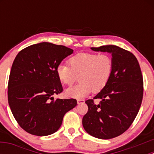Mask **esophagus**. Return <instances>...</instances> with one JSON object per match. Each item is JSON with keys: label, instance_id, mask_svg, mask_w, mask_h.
I'll list each match as a JSON object with an SVG mask.
<instances>
[{"label": "esophagus", "instance_id": "34e87169", "mask_svg": "<svg viewBox=\"0 0 154 154\" xmlns=\"http://www.w3.org/2000/svg\"><path fill=\"white\" fill-rule=\"evenodd\" d=\"M85 103V100H82V99H78L77 100V104L79 105V104H82V103Z\"/></svg>", "mask_w": 154, "mask_h": 154}]
</instances>
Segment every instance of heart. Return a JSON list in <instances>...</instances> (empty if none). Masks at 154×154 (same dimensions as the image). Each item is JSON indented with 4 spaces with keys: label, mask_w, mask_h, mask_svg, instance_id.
I'll return each mask as SVG.
<instances>
[{
    "label": "heart",
    "mask_w": 154,
    "mask_h": 154,
    "mask_svg": "<svg viewBox=\"0 0 154 154\" xmlns=\"http://www.w3.org/2000/svg\"><path fill=\"white\" fill-rule=\"evenodd\" d=\"M69 64L59 63L56 73L60 82L71 85L78 76L79 83L65 91L69 98L82 99L93 91H103L110 81L114 70V61L108 54L79 53L70 58Z\"/></svg>",
    "instance_id": "b5f03b06"
}]
</instances>
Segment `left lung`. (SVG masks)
Wrapping results in <instances>:
<instances>
[{
    "mask_svg": "<svg viewBox=\"0 0 154 154\" xmlns=\"http://www.w3.org/2000/svg\"><path fill=\"white\" fill-rule=\"evenodd\" d=\"M91 49L111 54L114 70L106 88L93 98H100V103L85 101L88 111L82 118L83 128L97 138H114L130 128L139 111L143 95L140 67L132 53L116 45Z\"/></svg>",
    "mask_w": 154,
    "mask_h": 154,
    "instance_id": "1",
    "label": "left lung"
}]
</instances>
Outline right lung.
<instances>
[{"label": "right lung", "instance_id": "1", "mask_svg": "<svg viewBox=\"0 0 154 154\" xmlns=\"http://www.w3.org/2000/svg\"><path fill=\"white\" fill-rule=\"evenodd\" d=\"M73 51L43 42L25 48L16 56L8 79V104L19 126L28 133H54L65 114L77 106L76 99L53 97L63 91L56 66Z\"/></svg>", "mask_w": 154, "mask_h": 154}]
</instances>
